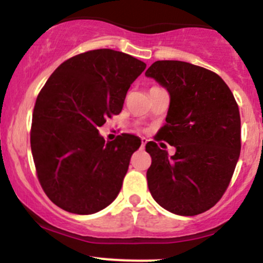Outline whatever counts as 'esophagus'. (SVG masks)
<instances>
[{
	"label": "esophagus",
	"instance_id": "34e87169",
	"mask_svg": "<svg viewBox=\"0 0 263 263\" xmlns=\"http://www.w3.org/2000/svg\"><path fill=\"white\" fill-rule=\"evenodd\" d=\"M147 142H148L147 138H142V148L145 147V144H147Z\"/></svg>",
	"mask_w": 263,
	"mask_h": 263
}]
</instances>
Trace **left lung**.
<instances>
[{"label": "left lung", "mask_w": 263, "mask_h": 263, "mask_svg": "<svg viewBox=\"0 0 263 263\" xmlns=\"http://www.w3.org/2000/svg\"><path fill=\"white\" fill-rule=\"evenodd\" d=\"M145 76L170 93L158 139L176 148L168 156L145 144L152 197L183 216L213 208L228 187L240 153V116L232 91L216 73L180 61H157Z\"/></svg>", "instance_id": "left-lung-1"}]
</instances>
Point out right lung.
Segmentation results:
<instances>
[{"mask_svg": "<svg viewBox=\"0 0 263 263\" xmlns=\"http://www.w3.org/2000/svg\"><path fill=\"white\" fill-rule=\"evenodd\" d=\"M147 64L111 49L63 62L40 91L32 112L31 153L51 201L88 215L116 199L142 140L121 134L105 142L99 128L123 109L126 92Z\"/></svg>", "mask_w": 263, "mask_h": 263, "instance_id": "1", "label": "right lung"}]
</instances>
